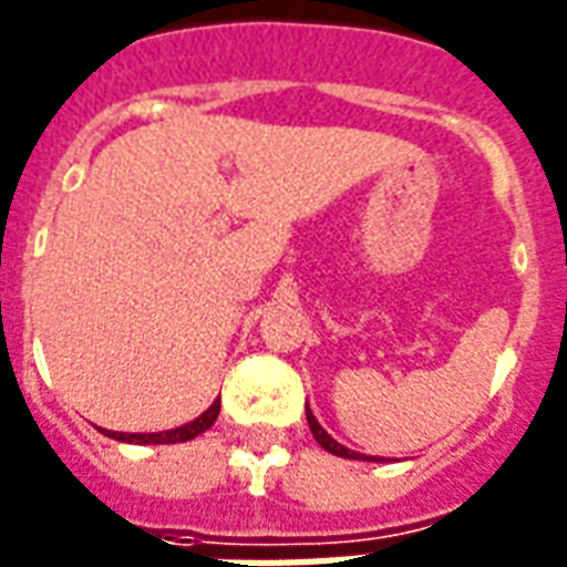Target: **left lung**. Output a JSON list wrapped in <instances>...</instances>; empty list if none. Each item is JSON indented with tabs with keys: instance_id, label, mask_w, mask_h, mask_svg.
Wrapping results in <instances>:
<instances>
[{
	"instance_id": "left-lung-1",
	"label": "left lung",
	"mask_w": 567,
	"mask_h": 567,
	"mask_svg": "<svg viewBox=\"0 0 567 567\" xmlns=\"http://www.w3.org/2000/svg\"><path fill=\"white\" fill-rule=\"evenodd\" d=\"M307 425H310V432H313L316 443H319L322 450L331 452V455H340V458H358V462H379V455H363V452H354V450H349V446H343V443L333 441L331 434L324 432L322 425H319V420L313 416L310 405H307Z\"/></svg>"
}]
</instances>
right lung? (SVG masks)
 <instances>
[{
    "label": "right lung",
    "instance_id": "add662e5",
    "mask_svg": "<svg viewBox=\"0 0 567 567\" xmlns=\"http://www.w3.org/2000/svg\"><path fill=\"white\" fill-rule=\"evenodd\" d=\"M218 411H221V399H215L213 405L206 408L204 414L197 416V420H192V423L179 425V429H168V432H105V437H115V441L121 443H142V446H147V443H183V441H192V437H197V434H204L209 425L218 420Z\"/></svg>",
    "mask_w": 567,
    "mask_h": 567
}]
</instances>
